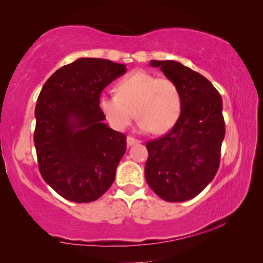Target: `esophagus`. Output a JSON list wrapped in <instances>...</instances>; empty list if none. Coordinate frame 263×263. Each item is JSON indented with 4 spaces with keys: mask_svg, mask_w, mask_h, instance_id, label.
Listing matches in <instances>:
<instances>
[{
    "mask_svg": "<svg viewBox=\"0 0 263 263\" xmlns=\"http://www.w3.org/2000/svg\"><path fill=\"white\" fill-rule=\"evenodd\" d=\"M126 142H127V146H132V145H135V144H139L140 140H137V139H135V138H132V137H127Z\"/></svg>",
    "mask_w": 263,
    "mask_h": 263,
    "instance_id": "obj_1",
    "label": "esophagus"
}]
</instances>
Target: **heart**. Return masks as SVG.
<instances>
[{"mask_svg":"<svg viewBox=\"0 0 263 263\" xmlns=\"http://www.w3.org/2000/svg\"><path fill=\"white\" fill-rule=\"evenodd\" d=\"M117 95L100 97L99 106L115 130L123 131L139 117V128L158 135L168 132L181 114V95L174 81L136 70L116 86Z\"/></svg>","mask_w":263,"mask_h":263,"instance_id":"heart-1","label":"heart"}]
</instances>
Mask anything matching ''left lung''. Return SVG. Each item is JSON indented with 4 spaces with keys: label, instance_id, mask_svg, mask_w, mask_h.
Returning a JSON list of instances; mask_svg holds the SVG:
<instances>
[{
    "label": "left lung",
    "instance_id": "1",
    "mask_svg": "<svg viewBox=\"0 0 263 263\" xmlns=\"http://www.w3.org/2000/svg\"><path fill=\"white\" fill-rule=\"evenodd\" d=\"M174 81L181 95V115L171 132L148 141L145 179L167 202H184L213 180L225 137L219 92L195 70L174 60H151Z\"/></svg>",
    "mask_w": 263,
    "mask_h": 263
}]
</instances>
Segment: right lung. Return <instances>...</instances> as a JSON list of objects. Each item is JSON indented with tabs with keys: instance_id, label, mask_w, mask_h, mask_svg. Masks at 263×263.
Masks as SVG:
<instances>
[{
	"instance_id": "1",
	"label": "right lung",
	"mask_w": 263,
	"mask_h": 263,
	"mask_svg": "<svg viewBox=\"0 0 263 263\" xmlns=\"http://www.w3.org/2000/svg\"><path fill=\"white\" fill-rule=\"evenodd\" d=\"M126 66L80 58L53 73L34 110V146L46 183L70 202L99 199L114 183L126 137L104 123L101 92Z\"/></svg>"
}]
</instances>
